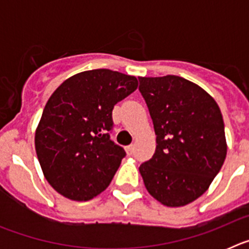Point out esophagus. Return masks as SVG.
<instances>
[{"label": "esophagus", "mask_w": 249, "mask_h": 249, "mask_svg": "<svg viewBox=\"0 0 249 249\" xmlns=\"http://www.w3.org/2000/svg\"><path fill=\"white\" fill-rule=\"evenodd\" d=\"M126 152H127V155L131 156L133 152H135V146L133 144H129V146L126 147Z\"/></svg>", "instance_id": "34e87169"}]
</instances>
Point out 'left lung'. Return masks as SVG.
I'll return each instance as SVG.
<instances>
[{
	"instance_id": "obj_1",
	"label": "left lung",
	"mask_w": 249,
	"mask_h": 249,
	"mask_svg": "<svg viewBox=\"0 0 249 249\" xmlns=\"http://www.w3.org/2000/svg\"><path fill=\"white\" fill-rule=\"evenodd\" d=\"M156 133V151L140 166L152 197L181 207L201 197L227 155L221 109L203 89L182 77H140Z\"/></svg>"
}]
</instances>
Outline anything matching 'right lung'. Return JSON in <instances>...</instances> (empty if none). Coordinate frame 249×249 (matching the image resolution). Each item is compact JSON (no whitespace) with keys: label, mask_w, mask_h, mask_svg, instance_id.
Masks as SVG:
<instances>
[{"label":"right lung","mask_w":249,"mask_h":249,"mask_svg":"<svg viewBox=\"0 0 249 249\" xmlns=\"http://www.w3.org/2000/svg\"><path fill=\"white\" fill-rule=\"evenodd\" d=\"M136 77L92 70L66 80L52 93L35 136L48 183L73 201H89L111 183L123 147L111 140L114 105L137 89Z\"/></svg>","instance_id":"1"}]
</instances>
